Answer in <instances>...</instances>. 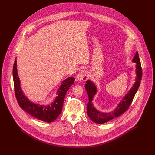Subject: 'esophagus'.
I'll return each mask as SVG.
<instances>
[{"mask_svg":"<svg viewBox=\"0 0 155 155\" xmlns=\"http://www.w3.org/2000/svg\"><path fill=\"white\" fill-rule=\"evenodd\" d=\"M87 72L86 70H81L78 74L77 76V79L79 81H86L87 79Z\"/></svg>","mask_w":155,"mask_h":155,"instance_id":"obj_1","label":"esophagus"}]
</instances>
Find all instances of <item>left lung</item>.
Wrapping results in <instances>:
<instances>
[{
    "label": "left lung",
    "mask_w": 155,
    "mask_h": 155,
    "mask_svg": "<svg viewBox=\"0 0 155 155\" xmlns=\"http://www.w3.org/2000/svg\"><path fill=\"white\" fill-rule=\"evenodd\" d=\"M133 63L136 64V78L135 82L133 85L132 88L127 92L125 96L122 99L120 102L117 104L116 108L111 112L104 113L97 110L93 105V98L97 92V88L96 85L90 80L87 81L85 84V89L88 95L89 102L87 104V113L90 119L99 124H102L110 121L113 119L117 117L125 112L130 106L133 98L139 88L140 82L142 78V68L141 66V63L140 61L138 52H136L135 55L133 59Z\"/></svg>",
    "instance_id": "obj_1"
}]
</instances>
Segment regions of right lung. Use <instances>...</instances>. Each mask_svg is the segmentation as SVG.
Here are the masks:
<instances>
[{
    "instance_id": "add662e5",
    "label": "right lung",
    "mask_w": 155,
    "mask_h": 155,
    "mask_svg": "<svg viewBox=\"0 0 155 155\" xmlns=\"http://www.w3.org/2000/svg\"><path fill=\"white\" fill-rule=\"evenodd\" d=\"M16 59L17 57L13 67V79L15 97L20 107L39 120L46 122L54 121L61 113L67 91L73 85L75 79L74 78H68L62 82L57 92V96L52 103L48 105L36 104L29 100L22 91L17 71Z\"/></svg>"
}]
</instances>
